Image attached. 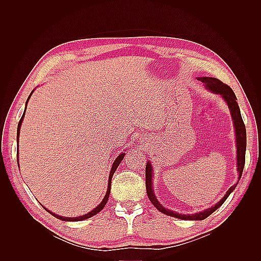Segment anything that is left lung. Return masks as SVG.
I'll return each instance as SVG.
<instances>
[{
    "label": "left lung",
    "mask_w": 261,
    "mask_h": 261,
    "mask_svg": "<svg viewBox=\"0 0 261 261\" xmlns=\"http://www.w3.org/2000/svg\"><path fill=\"white\" fill-rule=\"evenodd\" d=\"M198 80L202 82L204 85H206L207 89L210 91L221 94L223 97V99L226 101V103L230 108V111L232 114V118L234 121V127H235V134H236V145H238V171L240 173V178L242 176V173L244 170V165H245V152H246V128H245V124L243 122V118L241 115L240 111V107L239 103L236 102V96L234 91L230 86H227L226 84L222 83L221 81L217 80V78L213 77H199ZM236 185H233L228 191L226 192L225 196L221 199L217 204H215V207H211L207 210H203L202 212L199 213H195V215H180V213L171 211L169 209H165L162 207V204L159 203V201L156 200L154 197L153 191H152V168H151V163L148 162L146 165V191L149 200L152 202L153 206L159 210L160 212L164 213V215H168L170 217H174L177 219L181 220H203L208 218L211 213L215 212L219 207L222 206V203L226 200V198L230 194L234 191V188Z\"/></svg>",
    "instance_id": "left-lung-1"
}]
</instances>
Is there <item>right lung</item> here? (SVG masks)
Instances as JSON below:
<instances>
[{"mask_svg":"<svg viewBox=\"0 0 261 261\" xmlns=\"http://www.w3.org/2000/svg\"><path fill=\"white\" fill-rule=\"evenodd\" d=\"M33 92H34V91H33ZM33 92H31V93H33ZM31 93H30V96H31ZM30 96L28 97V100H29ZM28 100H27V102H28ZM27 102H26V103H27ZM26 107H27V106H26ZM23 116H25V112H23V114H22V116H21V118H20V121H19V123H18V127H17V141H18V138H19V130H20V126H21V122H22V120H23ZM17 155H18V153H17ZM124 155H125V152H124V153H121L120 155H118V156L116 158V159H115V161H114L113 165H112V169H111V172H110V176H109L108 191H107V194H106V196H105L103 200H102V202L99 204L98 207H96V208H94L93 210H91L89 213H87V215H85V216L76 217V218H66V217H61V216L55 215V213H53V212L49 211L48 209H45V208H44V209H45L46 211H48L49 213H51V215H52V216H54L55 218H58V219H60V220H63V221H82V220H86V219H88V218H91L92 216H96L97 213H99V212H100L102 209L105 208V206H106V203H107V201H108V199H109V195H110V192H111V179H112V176H113L114 172H115V170L117 169L118 165H120L121 161L123 160Z\"/></svg>","mask_w":261,"mask_h":261,"instance_id":"1","label":"right lung"}]
</instances>
